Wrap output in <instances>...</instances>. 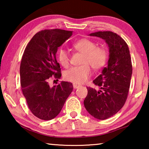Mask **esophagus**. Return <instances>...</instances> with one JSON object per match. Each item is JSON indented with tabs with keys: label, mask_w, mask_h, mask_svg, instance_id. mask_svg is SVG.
I'll list each match as a JSON object with an SVG mask.
<instances>
[{
	"label": "esophagus",
	"mask_w": 149,
	"mask_h": 149,
	"mask_svg": "<svg viewBox=\"0 0 149 149\" xmlns=\"http://www.w3.org/2000/svg\"><path fill=\"white\" fill-rule=\"evenodd\" d=\"M73 87H74V89H77L78 87H80V85L76 84V83H74V84H73Z\"/></svg>",
	"instance_id": "esophagus-1"
}]
</instances>
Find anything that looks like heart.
Here are the masks:
<instances>
[{
  "instance_id": "b5f03b06",
  "label": "heart",
  "mask_w": 149,
  "mask_h": 149,
  "mask_svg": "<svg viewBox=\"0 0 149 149\" xmlns=\"http://www.w3.org/2000/svg\"><path fill=\"white\" fill-rule=\"evenodd\" d=\"M74 49L84 54L82 63L79 66H74L66 70L64 73V78L70 81L81 84L89 77L93 68L98 70L102 68L107 61L108 53L104 47H97L94 41L88 39H81L73 45ZM58 59L62 66L68 67L69 65V56L64 49L59 50Z\"/></svg>"
}]
</instances>
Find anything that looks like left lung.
I'll use <instances>...</instances> for the list:
<instances>
[{"label": "left lung", "mask_w": 149, "mask_h": 149, "mask_svg": "<svg viewBox=\"0 0 149 149\" xmlns=\"http://www.w3.org/2000/svg\"><path fill=\"white\" fill-rule=\"evenodd\" d=\"M89 35L104 40L109 49V56L107 67L93 81L100 89L87 87L88 93L84 106L92 116L106 120L116 114L126 101L132 74V60L127 43L115 33L97 31Z\"/></svg>", "instance_id": "left-lung-1"}]
</instances>
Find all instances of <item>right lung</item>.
<instances>
[{"instance_id": "right-lung-1", "label": "right lung", "mask_w": 149, "mask_h": 149, "mask_svg": "<svg viewBox=\"0 0 149 149\" xmlns=\"http://www.w3.org/2000/svg\"><path fill=\"white\" fill-rule=\"evenodd\" d=\"M72 32L42 30L32 37L24 50L19 70L22 89L29 110L39 119L56 117L73 90L72 83L60 81L53 87L49 84L52 76L61 77L56 54Z\"/></svg>"}]
</instances>
